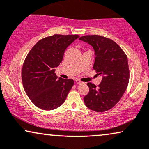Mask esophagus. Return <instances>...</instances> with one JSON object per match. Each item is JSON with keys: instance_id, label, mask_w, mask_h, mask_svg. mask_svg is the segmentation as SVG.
<instances>
[{"instance_id": "1", "label": "esophagus", "mask_w": 149, "mask_h": 149, "mask_svg": "<svg viewBox=\"0 0 149 149\" xmlns=\"http://www.w3.org/2000/svg\"><path fill=\"white\" fill-rule=\"evenodd\" d=\"M76 84H82V81H80V80H76Z\"/></svg>"}]
</instances>
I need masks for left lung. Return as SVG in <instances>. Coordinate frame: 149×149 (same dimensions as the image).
Here are the masks:
<instances>
[{
  "label": "left lung",
  "instance_id": "left-lung-1",
  "mask_svg": "<svg viewBox=\"0 0 149 149\" xmlns=\"http://www.w3.org/2000/svg\"><path fill=\"white\" fill-rule=\"evenodd\" d=\"M80 39L89 43L95 52L93 69L102 74V82L96 86L88 82L89 92L84 97L87 108L104 112L119 102L130 80L127 57L119 45L112 39L100 35H85Z\"/></svg>",
  "mask_w": 149,
  "mask_h": 149
}]
</instances>
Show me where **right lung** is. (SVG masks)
I'll use <instances>...</instances> for the list:
<instances>
[{"label": "right lung", "mask_w": 149, "mask_h": 149, "mask_svg": "<svg viewBox=\"0 0 149 149\" xmlns=\"http://www.w3.org/2000/svg\"><path fill=\"white\" fill-rule=\"evenodd\" d=\"M80 37L54 35L37 42L24 61L22 81L29 98L38 108L52 110L61 106L74 84L71 79H58L55 67L62 62L65 49Z\"/></svg>", "instance_id": "1"}]
</instances>
